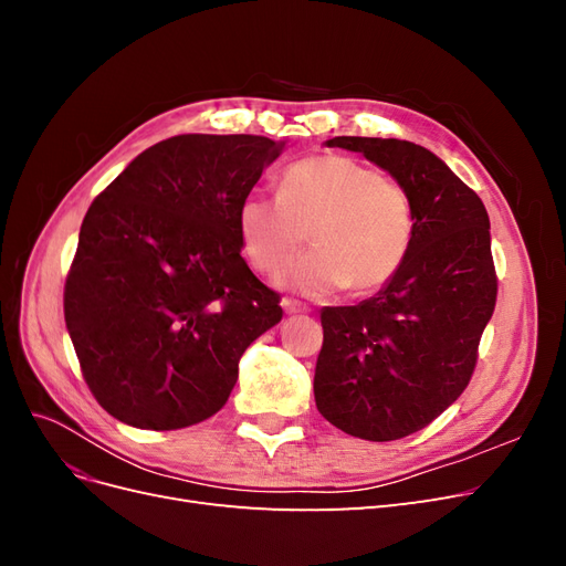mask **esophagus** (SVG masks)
Returning <instances> with one entry per match:
<instances>
[{
    "label": "esophagus",
    "mask_w": 566,
    "mask_h": 566,
    "mask_svg": "<svg viewBox=\"0 0 566 566\" xmlns=\"http://www.w3.org/2000/svg\"><path fill=\"white\" fill-rule=\"evenodd\" d=\"M283 310H285V314H290V316H297V314H310L312 310L306 304H300V302H295V300H283Z\"/></svg>",
    "instance_id": "obj_1"
}]
</instances>
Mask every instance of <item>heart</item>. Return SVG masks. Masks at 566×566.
<instances>
[{
  "label": "heart",
  "instance_id": "heart-1",
  "mask_svg": "<svg viewBox=\"0 0 566 566\" xmlns=\"http://www.w3.org/2000/svg\"><path fill=\"white\" fill-rule=\"evenodd\" d=\"M314 250L281 271L279 283L306 297L347 287L375 293L401 271L416 238L406 186L342 153L290 165L281 193H248L238 208L243 254L254 271H279L306 241Z\"/></svg>",
  "mask_w": 566,
  "mask_h": 566
}]
</instances>
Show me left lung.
Returning a JSON list of instances; mask_svg holds the SVG:
<instances>
[{
  "mask_svg": "<svg viewBox=\"0 0 566 566\" xmlns=\"http://www.w3.org/2000/svg\"><path fill=\"white\" fill-rule=\"evenodd\" d=\"M401 181L416 238L401 271L356 306H325L314 397L337 430L368 441L413 434L447 410L476 366L495 310L489 214L432 150L401 139L335 136Z\"/></svg>",
  "mask_w": 566,
  "mask_h": 566,
  "instance_id": "1",
  "label": "left lung"
}]
</instances>
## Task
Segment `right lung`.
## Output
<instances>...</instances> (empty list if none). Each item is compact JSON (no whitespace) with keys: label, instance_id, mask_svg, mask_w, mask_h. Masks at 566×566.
Here are the masks:
<instances>
[{"label":"right lung","instance_id":"1","mask_svg":"<svg viewBox=\"0 0 566 566\" xmlns=\"http://www.w3.org/2000/svg\"><path fill=\"white\" fill-rule=\"evenodd\" d=\"M281 148L254 134H179L94 198L63 314L82 378L113 418L156 432L208 420L243 352L283 318L238 233V208Z\"/></svg>","mask_w":566,"mask_h":566}]
</instances>
